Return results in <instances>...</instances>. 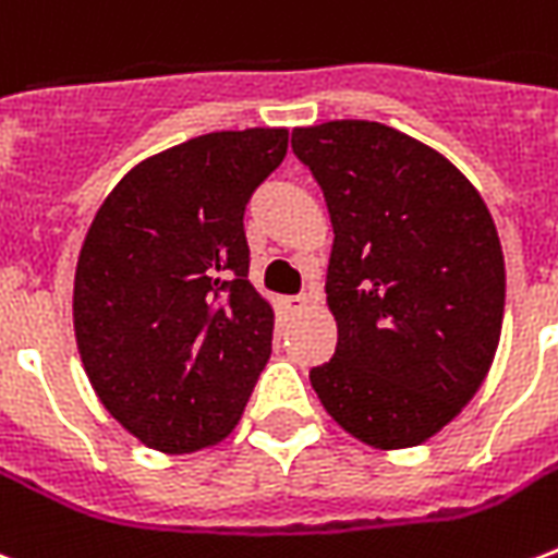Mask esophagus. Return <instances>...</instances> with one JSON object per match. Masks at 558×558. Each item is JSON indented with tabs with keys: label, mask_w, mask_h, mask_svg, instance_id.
I'll use <instances>...</instances> for the list:
<instances>
[{
	"label": "esophagus",
	"mask_w": 558,
	"mask_h": 558,
	"mask_svg": "<svg viewBox=\"0 0 558 558\" xmlns=\"http://www.w3.org/2000/svg\"><path fill=\"white\" fill-rule=\"evenodd\" d=\"M307 304H310L307 295H292V298H287V301H283V307H287L289 313H301V310L307 307Z\"/></svg>",
	"instance_id": "34e87169"
}]
</instances>
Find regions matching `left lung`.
<instances>
[{"instance_id":"8db88e82","label":"left lung","mask_w":558,"mask_h":558,"mask_svg":"<svg viewBox=\"0 0 558 558\" xmlns=\"http://www.w3.org/2000/svg\"><path fill=\"white\" fill-rule=\"evenodd\" d=\"M292 151L333 222L325 292L339 339L310 383L365 445H421L474 398L500 342L492 213L448 157L380 122L295 128Z\"/></svg>"}]
</instances>
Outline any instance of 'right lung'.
Here are the masks:
<instances>
[{
    "instance_id": "right-lung-1",
    "label": "right lung",
    "mask_w": 558,
    "mask_h": 558,
    "mask_svg": "<svg viewBox=\"0 0 558 558\" xmlns=\"http://www.w3.org/2000/svg\"><path fill=\"white\" fill-rule=\"evenodd\" d=\"M287 128L216 131L134 166L81 245L72 318L105 410L143 445L225 439L271 354L251 287L245 207L287 157Z\"/></svg>"
}]
</instances>
